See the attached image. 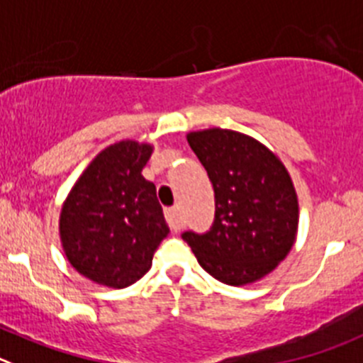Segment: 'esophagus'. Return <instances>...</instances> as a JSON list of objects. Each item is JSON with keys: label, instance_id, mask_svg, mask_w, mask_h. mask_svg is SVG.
Returning a JSON list of instances; mask_svg holds the SVG:
<instances>
[{"label": "esophagus", "instance_id": "1", "mask_svg": "<svg viewBox=\"0 0 363 363\" xmlns=\"http://www.w3.org/2000/svg\"><path fill=\"white\" fill-rule=\"evenodd\" d=\"M166 216V222L170 225L172 231H181L184 222H182V216H181V208L179 206H174V208H168L164 211Z\"/></svg>", "mask_w": 363, "mask_h": 363}]
</instances>
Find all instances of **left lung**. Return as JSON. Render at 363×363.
<instances>
[{"label": "left lung", "mask_w": 363, "mask_h": 363, "mask_svg": "<svg viewBox=\"0 0 363 363\" xmlns=\"http://www.w3.org/2000/svg\"><path fill=\"white\" fill-rule=\"evenodd\" d=\"M188 143L215 189V220L182 240L215 279L233 286L262 279L296 242L299 208L289 172L259 141L228 128L189 132Z\"/></svg>", "instance_id": "8db88e82"}]
</instances>
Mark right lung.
I'll use <instances>...</instances> for the list:
<instances>
[{"label":"right lung","instance_id":"1","mask_svg":"<svg viewBox=\"0 0 363 363\" xmlns=\"http://www.w3.org/2000/svg\"><path fill=\"white\" fill-rule=\"evenodd\" d=\"M150 145L120 141L93 159L60 213V240L77 272L125 289L148 272L170 229L154 182L141 175Z\"/></svg>","mask_w":363,"mask_h":363}]
</instances>
